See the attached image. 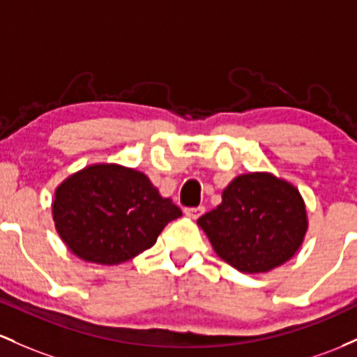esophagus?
<instances>
[{"mask_svg": "<svg viewBox=\"0 0 357 357\" xmlns=\"http://www.w3.org/2000/svg\"><path fill=\"white\" fill-rule=\"evenodd\" d=\"M185 215L187 218H190V219H197V218H200V215L204 214V207L202 206H199V207H187L185 211Z\"/></svg>", "mask_w": 357, "mask_h": 357, "instance_id": "1", "label": "esophagus"}]
</instances>
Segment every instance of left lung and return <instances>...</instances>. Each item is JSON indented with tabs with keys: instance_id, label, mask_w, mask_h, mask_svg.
I'll list each match as a JSON object with an SVG mask.
<instances>
[{
	"instance_id": "8db88e82",
	"label": "left lung",
	"mask_w": 357,
	"mask_h": 357,
	"mask_svg": "<svg viewBox=\"0 0 357 357\" xmlns=\"http://www.w3.org/2000/svg\"><path fill=\"white\" fill-rule=\"evenodd\" d=\"M215 255L243 273H266L294 258L308 229L294 183L270 172L238 175L222 202L197 221Z\"/></svg>"
}]
</instances>
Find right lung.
Returning <instances> with one entry per match:
<instances>
[{
	"mask_svg": "<svg viewBox=\"0 0 357 357\" xmlns=\"http://www.w3.org/2000/svg\"><path fill=\"white\" fill-rule=\"evenodd\" d=\"M52 215L72 255L111 266L150 250L182 211L162 197L143 172L92 163L55 189Z\"/></svg>",
	"mask_w": 357,
	"mask_h": 357,
	"instance_id": "add662e5",
	"label": "right lung"
}]
</instances>
